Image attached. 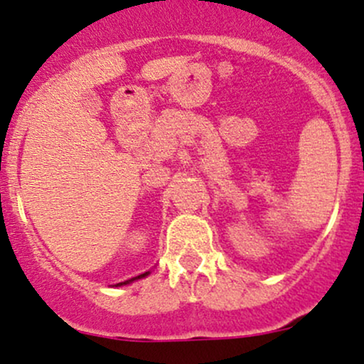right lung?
I'll use <instances>...</instances> for the list:
<instances>
[{"instance_id": "add662e5", "label": "right lung", "mask_w": 364, "mask_h": 364, "mask_svg": "<svg viewBox=\"0 0 364 364\" xmlns=\"http://www.w3.org/2000/svg\"><path fill=\"white\" fill-rule=\"evenodd\" d=\"M146 275H149V272H146V273H142V275H139V277H134V279H130V280H125V282H120V284H117V287H120V285H125V284H130V282H134V280H137V279H142V277H146Z\"/></svg>"}]
</instances>
